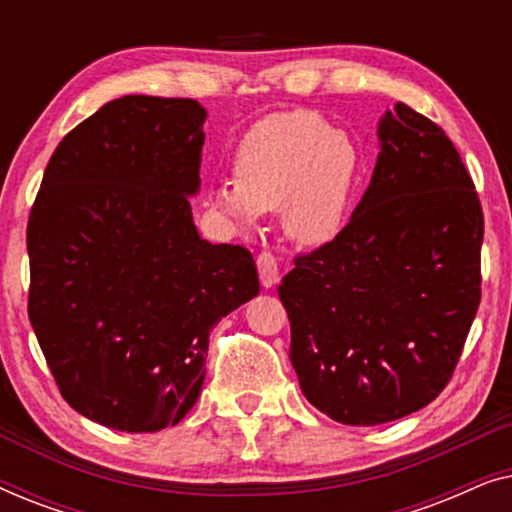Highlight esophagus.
I'll return each instance as SVG.
<instances>
[{
	"mask_svg": "<svg viewBox=\"0 0 512 512\" xmlns=\"http://www.w3.org/2000/svg\"><path fill=\"white\" fill-rule=\"evenodd\" d=\"M256 265H258V275H261V284L265 289H272V286L279 282V265H277L275 254H270V251H261L256 258Z\"/></svg>",
	"mask_w": 512,
	"mask_h": 512,
	"instance_id": "34e87169",
	"label": "esophagus"
}]
</instances>
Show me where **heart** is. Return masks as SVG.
Returning a JSON list of instances; mask_svg holds the SVG:
<instances>
[{"label": "heart", "mask_w": 512, "mask_h": 512, "mask_svg": "<svg viewBox=\"0 0 512 512\" xmlns=\"http://www.w3.org/2000/svg\"><path fill=\"white\" fill-rule=\"evenodd\" d=\"M363 172L359 146L317 111L293 109L258 121L242 137L235 179L212 188V207L249 228L282 209V228L300 247L338 240L352 216Z\"/></svg>", "instance_id": "heart-1"}]
</instances>
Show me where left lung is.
Returning a JSON list of instances; mask_svg holds the SVG:
<instances>
[{"instance_id":"8db88e82","label":"left lung","mask_w":512,"mask_h":512,"mask_svg":"<svg viewBox=\"0 0 512 512\" xmlns=\"http://www.w3.org/2000/svg\"><path fill=\"white\" fill-rule=\"evenodd\" d=\"M370 186L338 240L279 284L300 389L335 422L375 426L429 405L480 305L485 221L450 137L396 102Z\"/></svg>"}]
</instances>
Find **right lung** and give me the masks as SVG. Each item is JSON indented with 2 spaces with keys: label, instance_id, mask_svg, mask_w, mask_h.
<instances>
[{
  "label": "right lung",
  "instance_id": "1",
  "mask_svg": "<svg viewBox=\"0 0 512 512\" xmlns=\"http://www.w3.org/2000/svg\"><path fill=\"white\" fill-rule=\"evenodd\" d=\"M205 118L184 97L107 102L58 144L30 212L32 328L62 398L109 429L179 424L209 331L261 289L247 249L193 223Z\"/></svg>",
  "mask_w": 512,
  "mask_h": 512
}]
</instances>
